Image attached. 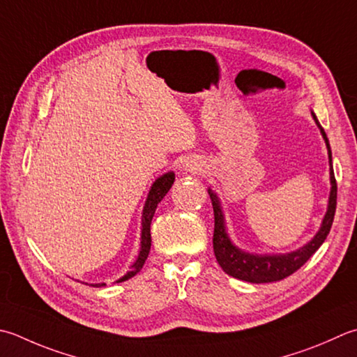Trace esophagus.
Listing matches in <instances>:
<instances>
[{"instance_id": "obj_1", "label": "esophagus", "mask_w": 357, "mask_h": 357, "mask_svg": "<svg viewBox=\"0 0 357 357\" xmlns=\"http://www.w3.org/2000/svg\"><path fill=\"white\" fill-rule=\"evenodd\" d=\"M202 164L199 159H188L187 162L184 164V169L185 172H190V173H199L202 170Z\"/></svg>"}]
</instances>
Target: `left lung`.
<instances>
[{
    "instance_id": "left-lung-1",
    "label": "left lung",
    "mask_w": 357,
    "mask_h": 357,
    "mask_svg": "<svg viewBox=\"0 0 357 357\" xmlns=\"http://www.w3.org/2000/svg\"><path fill=\"white\" fill-rule=\"evenodd\" d=\"M314 121H316L317 127L322 132L325 139L326 149H328V158H330V181H331V192L330 199H328V208L325 213V218L322 221L319 232L316 236L303 248H300L294 252L289 254H249L244 250L238 249L235 244L230 241L229 235L226 232L225 225V215H222V208L220 204V199L216 195L208 188V195H211L212 206H213V215H215V230H213V250L216 261L220 263L222 271L227 275H232L238 280H244L249 283H271L278 282L283 278L294 274L297 269H300L303 264L310 260L312 254L322 246V243L326 240L330 229L333 226L334 213H336V204H337V184L336 178H334L333 172V158H331V146L328 142L326 132L319 123L317 117L311 113Z\"/></svg>"
}]
</instances>
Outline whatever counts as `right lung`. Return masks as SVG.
Segmentation results:
<instances>
[{
    "label": "right lung",
    "instance_id": "add662e5",
    "mask_svg": "<svg viewBox=\"0 0 357 357\" xmlns=\"http://www.w3.org/2000/svg\"><path fill=\"white\" fill-rule=\"evenodd\" d=\"M174 183V173L169 172L162 174V176H159L155 183H153L151 188H150V193L149 197H146L145 201V206H144V211H142V235H141V250H139V255L136 258V261L131 264L130 271L125 274L122 278H119V282H125L128 280V278L135 277L139 271L142 269L144 263L146 260V257L150 254V248H151V234H150V225H151V220H153V215L156 212V207L162 198L167 195V192L170 190L172 185ZM91 286H96V288H100V286H105V283H96V284H91Z\"/></svg>",
    "mask_w": 357,
    "mask_h": 357
}]
</instances>
